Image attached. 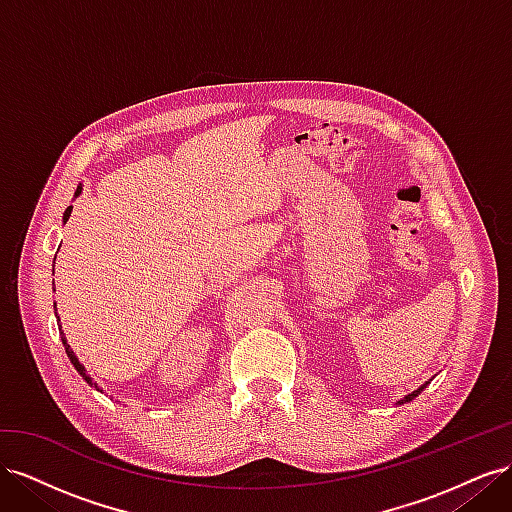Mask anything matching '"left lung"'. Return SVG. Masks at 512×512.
I'll list each match as a JSON object with an SVG mask.
<instances>
[{"label":"left lung","mask_w":512,"mask_h":512,"mask_svg":"<svg viewBox=\"0 0 512 512\" xmlns=\"http://www.w3.org/2000/svg\"><path fill=\"white\" fill-rule=\"evenodd\" d=\"M425 386H427V384H423V386H421V389H416V391H414V393H410V395H406V397H404V399H401V401H399V404H406V401H410V399H414V397H416V395H418V393H421V391H423V389H425Z\"/></svg>","instance_id":"obj_1"}]
</instances>
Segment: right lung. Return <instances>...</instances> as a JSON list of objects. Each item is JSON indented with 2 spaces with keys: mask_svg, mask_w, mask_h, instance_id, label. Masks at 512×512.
I'll use <instances>...</instances> for the list:
<instances>
[{
  "mask_svg": "<svg viewBox=\"0 0 512 512\" xmlns=\"http://www.w3.org/2000/svg\"><path fill=\"white\" fill-rule=\"evenodd\" d=\"M79 194H81V185H79V188H76V196H79ZM70 211H72V207H68V209H66V213H64V222H66V220L70 218ZM53 290H55V288H53ZM55 316H57V309H55ZM59 333H61V329H59ZM61 342H64V346H66V354H68V359H70V363L74 365V369H76V371H79V374H81V376L85 378V382H89L91 386H96V382H91V378H89V376L85 374V367H83V365L79 363V359H76V354H74V352L70 350V346L66 344V337H64V339H61Z\"/></svg>",
  "mask_w": 512,
  "mask_h": 512,
  "instance_id": "obj_1",
  "label": "right lung"
}]
</instances>
